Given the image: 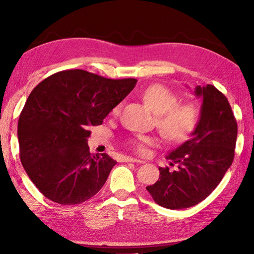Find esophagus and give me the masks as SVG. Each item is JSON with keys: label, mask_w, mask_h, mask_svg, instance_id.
Segmentation results:
<instances>
[{"label": "esophagus", "mask_w": 254, "mask_h": 254, "mask_svg": "<svg viewBox=\"0 0 254 254\" xmlns=\"http://www.w3.org/2000/svg\"><path fill=\"white\" fill-rule=\"evenodd\" d=\"M123 161H124V162H139V163H141V162H143V161H141V160H139V159H135V158H131V157H124V159H123Z\"/></svg>", "instance_id": "34e87169"}]
</instances>
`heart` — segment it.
Returning <instances> with one entry per match:
<instances>
[{
    "instance_id": "obj_1",
    "label": "heart",
    "mask_w": 254,
    "mask_h": 254,
    "mask_svg": "<svg viewBox=\"0 0 254 254\" xmlns=\"http://www.w3.org/2000/svg\"><path fill=\"white\" fill-rule=\"evenodd\" d=\"M143 100L152 110L157 118V126L159 130L166 137L170 140L178 141L184 139L196 126L198 112L192 104H178V97L165 86L152 85L145 89ZM121 105H118L113 110V113L118 114ZM153 139L150 136H136L131 140L132 147L137 152L144 151V145L153 143Z\"/></svg>"
}]
</instances>
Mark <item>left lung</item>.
Here are the masks:
<instances>
[{
  "instance_id": "8db88e82",
  "label": "left lung",
  "mask_w": 254,
  "mask_h": 254,
  "mask_svg": "<svg viewBox=\"0 0 254 254\" xmlns=\"http://www.w3.org/2000/svg\"><path fill=\"white\" fill-rule=\"evenodd\" d=\"M200 97L199 120L188 140L166 158L175 170L159 168L160 176L147 186L157 204L168 209L188 208L212 192L233 162L238 124L227 98L213 85L195 88Z\"/></svg>"
}]
</instances>
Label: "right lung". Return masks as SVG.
<instances>
[{
  "instance_id": "right-lung-1",
  "label": "right lung",
  "mask_w": 254,
  "mask_h": 254,
  "mask_svg": "<svg viewBox=\"0 0 254 254\" xmlns=\"http://www.w3.org/2000/svg\"><path fill=\"white\" fill-rule=\"evenodd\" d=\"M136 81L72 69L33 88L20 114L18 140L21 163L45 197L77 205L101 190L117 161L89 152V130L101 126Z\"/></svg>"
}]
</instances>
